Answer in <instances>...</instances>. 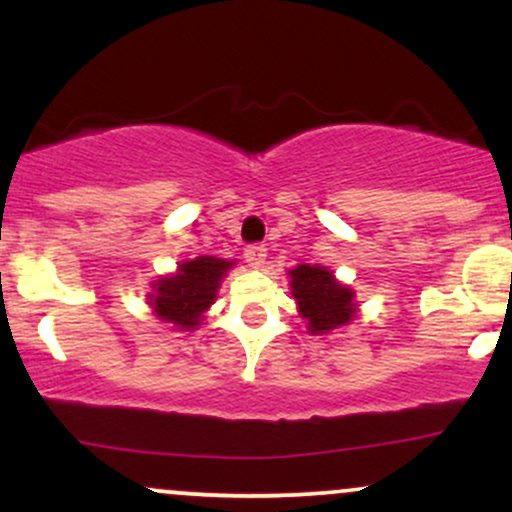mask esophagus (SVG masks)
Listing matches in <instances>:
<instances>
[{
	"label": "esophagus",
	"instance_id": "34e87169",
	"mask_svg": "<svg viewBox=\"0 0 512 512\" xmlns=\"http://www.w3.org/2000/svg\"><path fill=\"white\" fill-rule=\"evenodd\" d=\"M264 260H267V248H264V245H248V248H245V262H248L250 267H262Z\"/></svg>",
	"mask_w": 512,
	"mask_h": 512
}]
</instances>
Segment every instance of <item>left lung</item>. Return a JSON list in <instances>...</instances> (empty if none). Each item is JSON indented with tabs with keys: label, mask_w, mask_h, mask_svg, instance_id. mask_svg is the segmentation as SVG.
<instances>
[{
	"label": "left lung",
	"mask_w": 512,
	"mask_h": 512,
	"mask_svg": "<svg viewBox=\"0 0 512 512\" xmlns=\"http://www.w3.org/2000/svg\"><path fill=\"white\" fill-rule=\"evenodd\" d=\"M291 291L301 317L308 320V330L325 334L346 325L356 313L354 291L334 279L332 272L317 264H301L291 272Z\"/></svg>",
	"instance_id": "8db88e82"
}]
</instances>
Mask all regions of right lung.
I'll return each mask as SVG.
<instances>
[{
  "label": "right lung",
  "instance_id": "add662e5",
  "mask_svg": "<svg viewBox=\"0 0 512 512\" xmlns=\"http://www.w3.org/2000/svg\"><path fill=\"white\" fill-rule=\"evenodd\" d=\"M233 262L219 257H197L180 264L178 274L156 281V296H151L156 315L182 330H195L199 317L214 303L223 272Z\"/></svg>",
  "mask_w": 512,
  "mask_h": 512
}]
</instances>
